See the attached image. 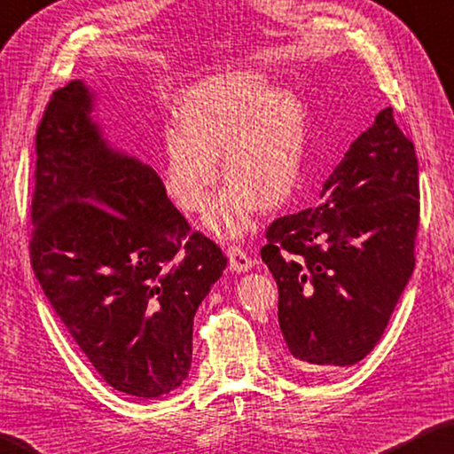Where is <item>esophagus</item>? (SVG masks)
Instances as JSON below:
<instances>
[{
  "label": "esophagus",
  "instance_id": "obj_1",
  "mask_svg": "<svg viewBox=\"0 0 454 454\" xmlns=\"http://www.w3.org/2000/svg\"><path fill=\"white\" fill-rule=\"evenodd\" d=\"M228 257H230V270L238 273L252 270V265L255 263L254 257L239 246H228Z\"/></svg>",
  "mask_w": 454,
  "mask_h": 454
}]
</instances>
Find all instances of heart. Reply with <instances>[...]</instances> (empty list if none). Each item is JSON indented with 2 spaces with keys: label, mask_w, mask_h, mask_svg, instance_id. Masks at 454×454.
I'll return each instance as SVG.
<instances>
[{
  "label": "heart",
  "mask_w": 454,
  "mask_h": 454,
  "mask_svg": "<svg viewBox=\"0 0 454 454\" xmlns=\"http://www.w3.org/2000/svg\"><path fill=\"white\" fill-rule=\"evenodd\" d=\"M309 141L301 98L255 70L200 80L176 102L161 145L163 189L176 207L200 212L218 183L207 224L224 236L252 226L255 208L278 210L295 194Z\"/></svg>",
  "instance_id": "obj_1"
}]
</instances>
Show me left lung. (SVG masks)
Returning a JSON list of instances; mask_svg holds the SVG:
<instances>
[{
  "label": "left lung",
  "mask_w": 454,
  "mask_h": 454,
  "mask_svg": "<svg viewBox=\"0 0 454 454\" xmlns=\"http://www.w3.org/2000/svg\"><path fill=\"white\" fill-rule=\"evenodd\" d=\"M417 226L415 147L386 108L325 181L321 204L265 232L293 366H352L374 350L413 273Z\"/></svg>",
  "instance_id": "left-lung-1"
}]
</instances>
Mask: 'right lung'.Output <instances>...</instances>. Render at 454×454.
I'll return each instance as SVG.
<instances>
[{
  "instance_id": "1",
  "label": "right lung",
  "mask_w": 454,
  "mask_h": 454,
  "mask_svg": "<svg viewBox=\"0 0 454 454\" xmlns=\"http://www.w3.org/2000/svg\"><path fill=\"white\" fill-rule=\"evenodd\" d=\"M92 108L73 80L43 114L31 265L106 384L153 399L189 376L194 313L228 260L191 232L153 168L108 145Z\"/></svg>"
}]
</instances>
